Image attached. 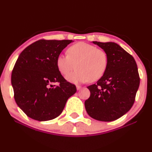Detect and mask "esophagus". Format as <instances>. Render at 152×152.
<instances>
[{
  "label": "esophagus",
  "instance_id": "obj_1",
  "mask_svg": "<svg viewBox=\"0 0 152 152\" xmlns=\"http://www.w3.org/2000/svg\"><path fill=\"white\" fill-rule=\"evenodd\" d=\"M81 88H82V87L81 86H78V85L76 86V88H77V90H81Z\"/></svg>",
  "mask_w": 152,
  "mask_h": 152
}]
</instances>
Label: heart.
Segmentation results:
<instances>
[{
	"instance_id": "heart-1",
	"label": "heart",
	"mask_w": 152,
	"mask_h": 152,
	"mask_svg": "<svg viewBox=\"0 0 152 152\" xmlns=\"http://www.w3.org/2000/svg\"><path fill=\"white\" fill-rule=\"evenodd\" d=\"M67 53L68 56L57 57L56 65L61 74L65 76L77 68L67 76L69 81L78 83L89 80L94 82L105 74L109 62L105 50L89 43L80 42L69 47Z\"/></svg>"
}]
</instances>
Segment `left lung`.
<instances>
[{
	"mask_svg": "<svg viewBox=\"0 0 152 152\" xmlns=\"http://www.w3.org/2000/svg\"><path fill=\"white\" fill-rule=\"evenodd\" d=\"M93 43L105 50L109 62L97 83L87 87L91 95L85 108L94 119L112 121L128 112L135 102L140 83L137 65L134 57L116 43Z\"/></svg>",
	"mask_w": 152,
	"mask_h": 152,
	"instance_id": "8db88e82",
	"label": "left lung"
}]
</instances>
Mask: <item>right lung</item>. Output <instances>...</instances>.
Here are the masks:
<instances>
[{
	"mask_svg": "<svg viewBox=\"0 0 152 152\" xmlns=\"http://www.w3.org/2000/svg\"><path fill=\"white\" fill-rule=\"evenodd\" d=\"M72 40H39L19 55L11 74L17 105L28 117L43 121L58 117L76 86L63 77L56 58ZM58 83L57 86L53 84Z\"/></svg>",
	"mask_w": 152,
	"mask_h": 152,
	"instance_id": "obj_1",
	"label": "right lung"
}]
</instances>
